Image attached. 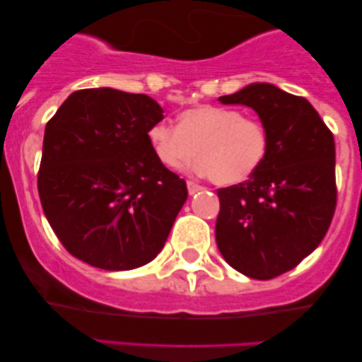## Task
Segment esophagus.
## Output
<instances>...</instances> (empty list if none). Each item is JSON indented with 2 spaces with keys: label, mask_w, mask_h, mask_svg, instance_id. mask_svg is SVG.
Wrapping results in <instances>:
<instances>
[{
  "label": "esophagus",
  "mask_w": 362,
  "mask_h": 362,
  "mask_svg": "<svg viewBox=\"0 0 362 362\" xmlns=\"http://www.w3.org/2000/svg\"><path fill=\"white\" fill-rule=\"evenodd\" d=\"M202 189H204V187L196 185L194 181H187V191H189V194H196V192H199Z\"/></svg>",
  "instance_id": "obj_1"
}]
</instances>
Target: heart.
I'll return each instance as SVG.
<instances>
[{
	"label": "heart",
	"mask_w": 362,
	"mask_h": 362,
	"mask_svg": "<svg viewBox=\"0 0 362 362\" xmlns=\"http://www.w3.org/2000/svg\"><path fill=\"white\" fill-rule=\"evenodd\" d=\"M148 140L158 160L171 170L186 168L199 151L196 171L222 186L249 180L264 165L270 148L264 123L217 105L187 108L177 117V127L155 123Z\"/></svg>",
	"instance_id": "obj_1"
}]
</instances>
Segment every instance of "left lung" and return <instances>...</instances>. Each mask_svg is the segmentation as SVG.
<instances>
[{
	"mask_svg": "<svg viewBox=\"0 0 362 362\" xmlns=\"http://www.w3.org/2000/svg\"><path fill=\"white\" fill-rule=\"evenodd\" d=\"M219 100L254 108L270 148L249 180L217 189V247L240 274L275 279L310 255L329 229L338 197L333 133L306 98L270 83Z\"/></svg>",
	"mask_w": 362,
	"mask_h": 362,
	"instance_id": "1",
	"label": "left lung"
}]
</instances>
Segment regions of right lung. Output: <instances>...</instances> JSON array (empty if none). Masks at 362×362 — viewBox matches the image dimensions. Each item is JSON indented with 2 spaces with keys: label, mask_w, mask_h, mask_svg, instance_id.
<instances>
[{
  "label": "right lung",
  "mask_w": 362,
  "mask_h": 362,
  "mask_svg": "<svg viewBox=\"0 0 362 362\" xmlns=\"http://www.w3.org/2000/svg\"><path fill=\"white\" fill-rule=\"evenodd\" d=\"M163 108L145 93L83 88L44 132L41 204L69 254L132 270L160 254L187 199L186 181L158 160L148 132Z\"/></svg>",
  "instance_id": "1"
}]
</instances>
